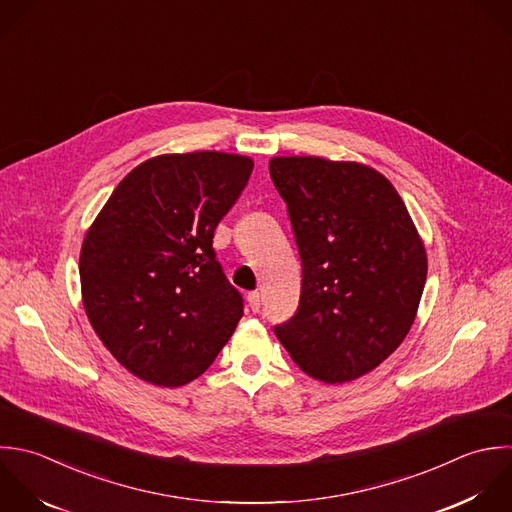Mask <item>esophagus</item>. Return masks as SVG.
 Returning <instances> with one entry per match:
<instances>
[{
    "mask_svg": "<svg viewBox=\"0 0 512 512\" xmlns=\"http://www.w3.org/2000/svg\"><path fill=\"white\" fill-rule=\"evenodd\" d=\"M247 303H249V309H251L253 313H259V309H261V295H259L257 291L249 293V295H247Z\"/></svg>",
    "mask_w": 512,
    "mask_h": 512,
    "instance_id": "esophagus-1",
    "label": "esophagus"
}]
</instances>
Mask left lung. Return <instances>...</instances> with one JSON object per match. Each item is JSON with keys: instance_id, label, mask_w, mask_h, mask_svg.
Instances as JSON below:
<instances>
[{"instance_id": "1", "label": "left lung", "mask_w": 512, "mask_h": 512, "mask_svg": "<svg viewBox=\"0 0 512 512\" xmlns=\"http://www.w3.org/2000/svg\"><path fill=\"white\" fill-rule=\"evenodd\" d=\"M303 283L275 335L309 377L335 385L379 367L407 337L427 281V251L391 181L355 161L273 157Z\"/></svg>"}]
</instances>
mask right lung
<instances>
[{"instance_id": "obj_1", "label": "right lung", "mask_w": 512, "mask_h": 512, "mask_svg": "<svg viewBox=\"0 0 512 512\" xmlns=\"http://www.w3.org/2000/svg\"><path fill=\"white\" fill-rule=\"evenodd\" d=\"M253 171L219 151L143 161L115 187L79 255L83 307L101 343L135 377L181 387L215 361L243 297L213 235Z\"/></svg>"}]
</instances>
